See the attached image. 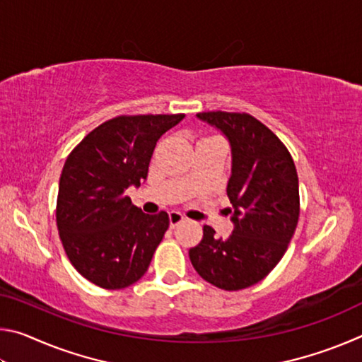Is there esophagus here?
<instances>
[{
	"label": "esophagus",
	"mask_w": 362,
	"mask_h": 362,
	"mask_svg": "<svg viewBox=\"0 0 362 362\" xmlns=\"http://www.w3.org/2000/svg\"><path fill=\"white\" fill-rule=\"evenodd\" d=\"M169 222H170V226L175 228V226L179 223L185 222V217H183V214H180L179 211H170L169 212Z\"/></svg>",
	"instance_id": "34e87169"
}]
</instances>
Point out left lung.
I'll use <instances>...</instances> for the list:
<instances>
[{
    "mask_svg": "<svg viewBox=\"0 0 362 362\" xmlns=\"http://www.w3.org/2000/svg\"><path fill=\"white\" fill-rule=\"evenodd\" d=\"M228 139L231 175L226 185L231 235L222 240L204 225L189 260L207 283L241 291L259 283L283 259L300 216L298 177L284 144L247 113L196 115Z\"/></svg>",
    "mask_w": 362,
    "mask_h": 362,
    "instance_id": "left-lung-1",
    "label": "left lung"
}]
</instances>
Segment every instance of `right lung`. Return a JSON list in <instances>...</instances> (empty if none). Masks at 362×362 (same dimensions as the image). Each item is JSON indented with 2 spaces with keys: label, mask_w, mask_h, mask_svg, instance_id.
Returning a JSON list of instances; mask_svg holds the SVG:
<instances>
[{
  "label": "right lung",
  "mask_w": 362,
  "mask_h": 362,
  "mask_svg": "<svg viewBox=\"0 0 362 362\" xmlns=\"http://www.w3.org/2000/svg\"><path fill=\"white\" fill-rule=\"evenodd\" d=\"M185 115H121L90 131L64 164L57 228L78 273L103 289H124L144 276L169 228L164 211L148 216L126 189L140 187L164 132Z\"/></svg>",
  "instance_id": "right-lung-1"
}]
</instances>
